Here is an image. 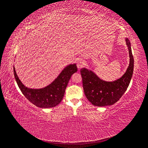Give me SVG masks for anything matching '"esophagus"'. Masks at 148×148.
Segmentation results:
<instances>
[{
    "label": "esophagus",
    "instance_id": "obj_1",
    "mask_svg": "<svg viewBox=\"0 0 148 148\" xmlns=\"http://www.w3.org/2000/svg\"><path fill=\"white\" fill-rule=\"evenodd\" d=\"M77 64L78 69H81V68H82V67L84 66V65H85V62L83 59H78L77 60Z\"/></svg>",
    "mask_w": 148,
    "mask_h": 148
}]
</instances>
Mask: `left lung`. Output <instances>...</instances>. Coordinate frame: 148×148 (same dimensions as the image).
<instances>
[{"instance_id": "left-lung-1", "label": "left lung", "mask_w": 148, "mask_h": 148, "mask_svg": "<svg viewBox=\"0 0 148 148\" xmlns=\"http://www.w3.org/2000/svg\"><path fill=\"white\" fill-rule=\"evenodd\" d=\"M125 42L129 52L130 64L121 78L114 82H106L91 70L85 68L80 70L84 95L92 105L98 107L113 105L120 99L128 87L133 72L134 59L130 42L128 38L125 39Z\"/></svg>"}]
</instances>
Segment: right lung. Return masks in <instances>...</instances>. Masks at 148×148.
Here are the masks:
<instances>
[{
  "mask_svg": "<svg viewBox=\"0 0 148 148\" xmlns=\"http://www.w3.org/2000/svg\"><path fill=\"white\" fill-rule=\"evenodd\" d=\"M77 71V65L70 64L48 86L43 88L32 89L26 87L21 83L18 77L15 66H13L15 80L23 95L32 104L41 108H51L59 104L63 99L71 75Z\"/></svg>",
  "mask_w": 148,
  "mask_h": 148,
  "instance_id": "obj_1",
  "label": "right lung"
}]
</instances>
